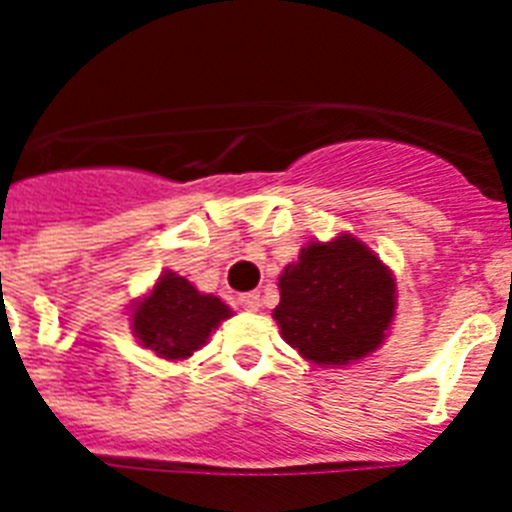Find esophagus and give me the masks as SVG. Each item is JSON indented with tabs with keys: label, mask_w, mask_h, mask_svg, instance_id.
<instances>
[{
	"label": "esophagus",
	"mask_w": 512,
	"mask_h": 512,
	"mask_svg": "<svg viewBox=\"0 0 512 512\" xmlns=\"http://www.w3.org/2000/svg\"><path fill=\"white\" fill-rule=\"evenodd\" d=\"M238 302H241L243 310L256 312L261 307V295H259V292H243V295L238 297Z\"/></svg>",
	"instance_id": "34e87169"
}]
</instances>
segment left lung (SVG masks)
<instances>
[{"label": "left lung", "mask_w": 512, "mask_h": 512, "mask_svg": "<svg viewBox=\"0 0 512 512\" xmlns=\"http://www.w3.org/2000/svg\"><path fill=\"white\" fill-rule=\"evenodd\" d=\"M274 320L302 359L320 366L359 361L382 346L395 318V279L351 235L307 243L279 277Z\"/></svg>", "instance_id": "1"}]
</instances>
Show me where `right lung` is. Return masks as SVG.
I'll list each match as a JSON object with an SVG mask.
<instances>
[{
  "mask_svg": "<svg viewBox=\"0 0 512 512\" xmlns=\"http://www.w3.org/2000/svg\"><path fill=\"white\" fill-rule=\"evenodd\" d=\"M225 318H230V307L220 297L202 295L174 271H164L130 315L140 346L161 359L192 356Z\"/></svg>",
  "mask_w": 512,
  "mask_h": 512,
  "instance_id": "add662e5",
  "label": "right lung"
}]
</instances>
